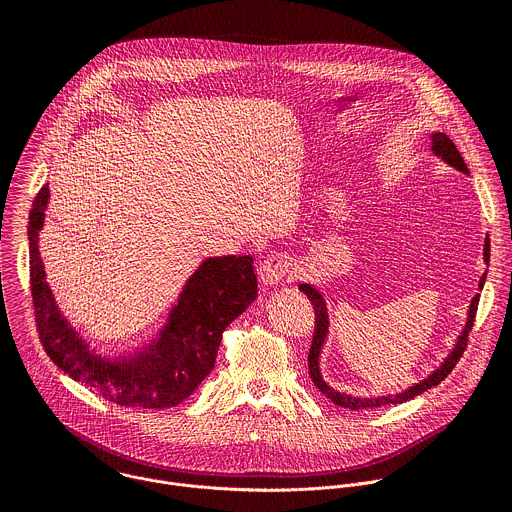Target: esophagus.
Masks as SVG:
<instances>
[{
  "mask_svg": "<svg viewBox=\"0 0 512 512\" xmlns=\"http://www.w3.org/2000/svg\"><path fill=\"white\" fill-rule=\"evenodd\" d=\"M291 267H294V259L285 253H277L267 257L261 265H259V281L263 285H275L279 283L283 277L289 275Z\"/></svg>",
  "mask_w": 512,
  "mask_h": 512,
  "instance_id": "esophagus-1",
  "label": "esophagus"
}]
</instances>
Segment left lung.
Instances as JSON below:
<instances>
[{"instance_id": "left-lung-1", "label": "left lung", "mask_w": 512, "mask_h": 512, "mask_svg": "<svg viewBox=\"0 0 512 512\" xmlns=\"http://www.w3.org/2000/svg\"><path fill=\"white\" fill-rule=\"evenodd\" d=\"M431 139V152L442 158L448 166L456 168L458 172H464V174H470L466 164H464V158L460 156V152L456 150L454 141L446 135V133H440L435 131L429 135ZM484 261L488 263L490 261V239L486 237L484 239ZM484 281H486V273L480 277V283L478 287L482 289L484 287ZM300 289L304 291V294L310 298L312 306H314V312H316V330H314V340H312V346H310V354H308V369H310V377L314 381V385L322 391V395H326L334 405L338 407H344V409H373V407H383V405H397V403H405L413 397H417L419 393L440 385L450 373L452 369L458 364V360L462 358L466 346H468V332L472 330L474 326V318H476V310H478V300L480 296L476 294L472 298V304H470V310H468V320H466V326L462 330V334L458 336V342L454 344V350L448 354V358L440 364V369H435L427 379H423L421 383H415L413 387L405 389L403 393H397V395H383V397H352V395H346V393H340V391H334L330 385H326V381L322 379V373H320V352H322V346H324V340H326V334H328V308H326V302L322 298L320 291L316 287H312L310 283H302Z\"/></svg>"}]
</instances>
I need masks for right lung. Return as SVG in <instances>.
I'll list each match as a JSON object with an SVG mask.
<instances>
[{
    "instance_id": "right-lung-1",
    "label": "right lung",
    "mask_w": 512,
    "mask_h": 512,
    "mask_svg": "<svg viewBox=\"0 0 512 512\" xmlns=\"http://www.w3.org/2000/svg\"><path fill=\"white\" fill-rule=\"evenodd\" d=\"M50 190L40 188L28 223L30 287L40 342L60 371L101 397L137 409H168L188 399L214 369L225 328L257 298L253 257L206 259L186 281L158 338L135 354H95L60 314L46 283L38 233Z\"/></svg>"
}]
</instances>
